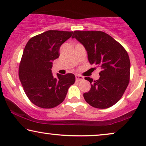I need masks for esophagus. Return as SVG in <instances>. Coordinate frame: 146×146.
I'll list each match as a JSON object with an SVG mask.
<instances>
[{
    "instance_id": "obj_1",
    "label": "esophagus",
    "mask_w": 146,
    "mask_h": 146,
    "mask_svg": "<svg viewBox=\"0 0 146 146\" xmlns=\"http://www.w3.org/2000/svg\"><path fill=\"white\" fill-rule=\"evenodd\" d=\"M76 80L77 81H82L84 80V77L82 76L76 74Z\"/></svg>"
}]
</instances>
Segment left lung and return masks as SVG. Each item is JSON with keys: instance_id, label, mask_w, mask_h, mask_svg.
<instances>
[{"instance_id": "1", "label": "left lung", "mask_w": 146, "mask_h": 146, "mask_svg": "<svg viewBox=\"0 0 146 146\" xmlns=\"http://www.w3.org/2000/svg\"><path fill=\"white\" fill-rule=\"evenodd\" d=\"M72 38L82 44L91 64L101 68L100 78L93 80L89 92L84 94L88 104L96 108L112 106L122 97L130 77V61L125 49L111 36L102 31H75Z\"/></svg>"}]
</instances>
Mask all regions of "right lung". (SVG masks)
Listing matches in <instances>:
<instances>
[{
    "label": "right lung",
    "instance_id": "add662e5",
    "mask_svg": "<svg viewBox=\"0 0 146 146\" xmlns=\"http://www.w3.org/2000/svg\"><path fill=\"white\" fill-rule=\"evenodd\" d=\"M73 32L48 31L32 37L24 49L19 76L30 101L38 107L50 109L64 100L68 90L75 82V76L52 73V61L59 57L60 46Z\"/></svg>",
    "mask_w": 146,
    "mask_h": 146
}]
</instances>
